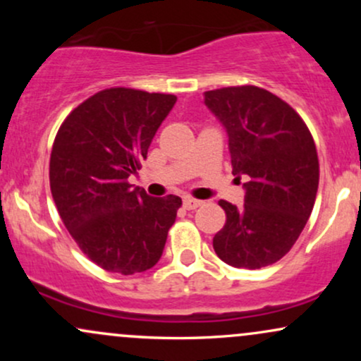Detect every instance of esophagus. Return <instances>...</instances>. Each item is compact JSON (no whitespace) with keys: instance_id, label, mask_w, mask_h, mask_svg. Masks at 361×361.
<instances>
[{"instance_id":"1","label":"esophagus","mask_w":361,"mask_h":361,"mask_svg":"<svg viewBox=\"0 0 361 361\" xmlns=\"http://www.w3.org/2000/svg\"><path fill=\"white\" fill-rule=\"evenodd\" d=\"M202 204H204V202H202V200H195V198H185V200H183V207H185L186 210L198 209V207H200Z\"/></svg>"}]
</instances>
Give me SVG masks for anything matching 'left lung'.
I'll list each match as a JSON object with an SVG mask.
<instances>
[{
	"mask_svg": "<svg viewBox=\"0 0 361 361\" xmlns=\"http://www.w3.org/2000/svg\"><path fill=\"white\" fill-rule=\"evenodd\" d=\"M204 103L226 128L233 175L244 205L221 200L226 226L214 250L235 268L268 267L290 251L316 202V144L288 103L258 86H229L204 93Z\"/></svg>",
	"mask_w": 361,
	"mask_h": 361,
	"instance_id": "1",
	"label": "left lung"
}]
</instances>
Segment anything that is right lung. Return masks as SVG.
Returning <instances> with one entry per match:
<instances>
[{"instance_id":"1","label":"right lung","mask_w":361,"mask_h":361,"mask_svg":"<svg viewBox=\"0 0 361 361\" xmlns=\"http://www.w3.org/2000/svg\"><path fill=\"white\" fill-rule=\"evenodd\" d=\"M175 94L110 88L64 120L51 154V192L66 229L88 258L120 275L159 261L181 198L149 197L128 183Z\"/></svg>"}]
</instances>
